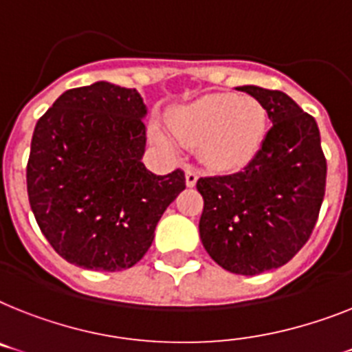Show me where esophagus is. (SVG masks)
Masks as SVG:
<instances>
[{"label": "esophagus", "instance_id": "34e87169", "mask_svg": "<svg viewBox=\"0 0 352 352\" xmlns=\"http://www.w3.org/2000/svg\"><path fill=\"white\" fill-rule=\"evenodd\" d=\"M197 178H199V176H197V170L194 169V167H190V165H187V167H185V182H187V187H194Z\"/></svg>", "mask_w": 352, "mask_h": 352}]
</instances>
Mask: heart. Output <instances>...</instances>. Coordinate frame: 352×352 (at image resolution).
Listing matches in <instances>:
<instances>
[{
    "mask_svg": "<svg viewBox=\"0 0 352 352\" xmlns=\"http://www.w3.org/2000/svg\"><path fill=\"white\" fill-rule=\"evenodd\" d=\"M170 129L183 144L201 145L210 167L232 170L252 162L263 145L268 113L259 100L234 93H212L173 109ZM151 138L174 149L176 140L158 120L151 122Z\"/></svg>",
    "mask_w": 352,
    "mask_h": 352,
    "instance_id": "b5f03b06",
    "label": "heart"
}]
</instances>
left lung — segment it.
<instances>
[{
    "mask_svg": "<svg viewBox=\"0 0 352 352\" xmlns=\"http://www.w3.org/2000/svg\"><path fill=\"white\" fill-rule=\"evenodd\" d=\"M264 106L272 129L239 173L196 183L199 237L212 259L237 275L280 268L306 245L326 192V156L315 118L277 89L241 86Z\"/></svg>",
    "mask_w": 352,
    "mask_h": 352,
    "instance_id": "8db88e82",
    "label": "left lung"
}]
</instances>
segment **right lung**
Segmentation results:
<instances>
[{
    "label": "right lung",
    "instance_id": "obj_1",
    "mask_svg": "<svg viewBox=\"0 0 352 352\" xmlns=\"http://www.w3.org/2000/svg\"><path fill=\"white\" fill-rule=\"evenodd\" d=\"M147 107L136 89L100 80L68 89L37 120L26 165L32 212L52 248L95 272L135 266L185 188L182 169H145Z\"/></svg>",
    "mask_w": 352,
    "mask_h": 352
}]
</instances>
